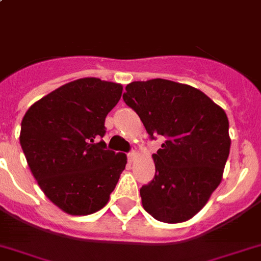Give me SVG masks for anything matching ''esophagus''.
Segmentation results:
<instances>
[{
    "label": "esophagus",
    "mask_w": 261,
    "mask_h": 261,
    "mask_svg": "<svg viewBox=\"0 0 261 261\" xmlns=\"http://www.w3.org/2000/svg\"><path fill=\"white\" fill-rule=\"evenodd\" d=\"M127 156H128V161L131 162V163H133V162L135 161V159H137V156H138V154L137 152H135V151H131L130 154L127 155Z\"/></svg>",
    "instance_id": "esophagus-1"
}]
</instances>
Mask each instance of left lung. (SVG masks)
Wrapping results in <instances>:
<instances>
[{"label": "left lung", "instance_id": "8db88e82", "mask_svg": "<svg viewBox=\"0 0 261 261\" xmlns=\"http://www.w3.org/2000/svg\"><path fill=\"white\" fill-rule=\"evenodd\" d=\"M123 100L151 138H166L152 155L155 178L141 188L143 208L159 222H187L223 179L231 147L227 114L200 90L162 78L128 83Z\"/></svg>", "mask_w": 261, "mask_h": 261}]
</instances>
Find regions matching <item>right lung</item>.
Listing matches in <instances>:
<instances>
[{"instance_id":"1","label":"right lung","mask_w":261,"mask_h":261,"mask_svg":"<svg viewBox=\"0 0 261 261\" xmlns=\"http://www.w3.org/2000/svg\"><path fill=\"white\" fill-rule=\"evenodd\" d=\"M122 91L120 83L81 78L37 100L23 115L19 143L28 166L47 199L69 215L103 208L126 167V154L97 143Z\"/></svg>"}]
</instances>
